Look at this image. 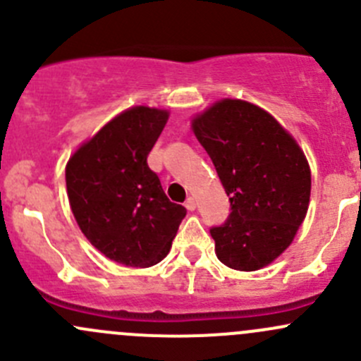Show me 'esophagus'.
I'll return each instance as SVG.
<instances>
[{
  "label": "esophagus",
  "mask_w": 361,
  "mask_h": 361,
  "mask_svg": "<svg viewBox=\"0 0 361 361\" xmlns=\"http://www.w3.org/2000/svg\"><path fill=\"white\" fill-rule=\"evenodd\" d=\"M185 207H187L188 211H194L195 207H197V201H195L194 197H188L187 202H185Z\"/></svg>",
  "instance_id": "obj_1"
}]
</instances>
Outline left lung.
<instances>
[{
    "mask_svg": "<svg viewBox=\"0 0 361 361\" xmlns=\"http://www.w3.org/2000/svg\"><path fill=\"white\" fill-rule=\"evenodd\" d=\"M192 130L214 164L232 213L211 228L218 260L258 271L297 235L311 197V167L297 140L264 108L216 101L192 118Z\"/></svg>",
    "mask_w": 361,
    "mask_h": 361,
    "instance_id": "obj_1",
    "label": "left lung"
}]
</instances>
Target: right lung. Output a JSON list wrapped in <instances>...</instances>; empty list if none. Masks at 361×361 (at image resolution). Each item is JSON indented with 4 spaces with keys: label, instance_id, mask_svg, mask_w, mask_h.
<instances>
[{
    "label": "right lung",
    "instance_id": "right-lung-1",
    "mask_svg": "<svg viewBox=\"0 0 361 361\" xmlns=\"http://www.w3.org/2000/svg\"><path fill=\"white\" fill-rule=\"evenodd\" d=\"M169 111L127 108L83 141L66 164L73 216L90 245L127 267H150L171 250L187 209L171 202L147 157Z\"/></svg>",
    "mask_w": 361,
    "mask_h": 361
}]
</instances>
